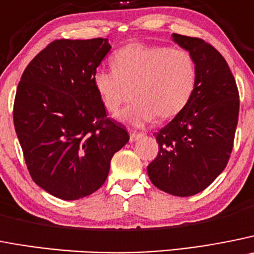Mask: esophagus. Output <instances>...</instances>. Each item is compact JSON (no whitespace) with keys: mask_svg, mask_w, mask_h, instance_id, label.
I'll return each instance as SVG.
<instances>
[{"mask_svg":"<svg viewBox=\"0 0 254 254\" xmlns=\"http://www.w3.org/2000/svg\"><path fill=\"white\" fill-rule=\"evenodd\" d=\"M143 136V133H138V132H129V141L131 142H134V141H137V139H139L141 137Z\"/></svg>","mask_w":254,"mask_h":254,"instance_id":"1","label":"esophagus"}]
</instances>
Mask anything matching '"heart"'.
<instances>
[{
  "label": "heart",
  "mask_w": 254,
  "mask_h": 254,
  "mask_svg": "<svg viewBox=\"0 0 254 254\" xmlns=\"http://www.w3.org/2000/svg\"><path fill=\"white\" fill-rule=\"evenodd\" d=\"M112 69H98L93 84L104 107L116 113L134 88L131 107L118 118L133 127L175 117L191 98L196 84V66L183 49L128 44L113 57Z\"/></svg>",
  "instance_id": "obj_1"
}]
</instances>
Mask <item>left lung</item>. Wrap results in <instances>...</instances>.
<instances>
[{"mask_svg":"<svg viewBox=\"0 0 254 254\" xmlns=\"http://www.w3.org/2000/svg\"><path fill=\"white\" fill-rule=\"evenodd\" d=\"M196 66V84L185 108L156 132L159 155L147 166L151 183L167 194L191 196L225 169L239 113L236 80L224 58L201 39L173 34Z\"/></svg>","mask_w":254,"mask_h":254,"instance_id":"obj_1","label":"left lung"}]
</instances>
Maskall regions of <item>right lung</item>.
Wrapping results in <instances>:
<instances>
[{
    "label": "right lung",
    "mask_w": 254,
    "mask_h": 254,
    "mask_svg": "<svg viewBox=\"0 0 254 254\" xmlns=\"http://www.w3.org/2000/svg\"><path fill=\"white\" fill-rule=\"evenodd\" d=\"M108 39L55 40L30 62L18 83L13 123L32 180L63 200L101 188L111 160L128 142L108 120L93 75Z\"/></svg>",
    "instance_id": "obj_1"
}]
</instances>
